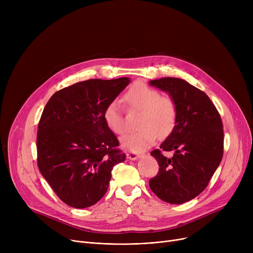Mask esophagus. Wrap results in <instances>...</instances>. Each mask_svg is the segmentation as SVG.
<instances>
[{"instance_id":"esophagus-1","label":"esophagus","mask_w":253,"mask_h":253,"mask_svg":"<svg viewBox=\"0 0 253 253\" xmlns=\"http://www.w3.org/2000/svg\"><path fill=\"white\" fill-rule=\"evenodd\" d=\"M139 157H140V155L135 152L127 153V159H129V160H136V159H138Z\"/></svg>"}]
</instances>
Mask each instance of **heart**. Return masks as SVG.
<instances>
[{
  "mask_svg": "<svg viewBox=\"0 0 253 253\" xmlns=\"http://www.w3.org/2000/svg\"><path fill=\"white\" fill-rule=\"evenodd\" d=\"M130 110H139V128L121 139L122 147L131 152H140L156 142L158 137H168L177 122L174 100L162 96L161 92L143 82H135L124 94ZM103 120L114 133L121 135L127 130L122 106L118 100L110 101L103 111Z\"/></svg>",
  "mask_w": 253,
  "mask_h": 253,
  "instance_id": "1",
  "label": "heart"
}]
</instances>
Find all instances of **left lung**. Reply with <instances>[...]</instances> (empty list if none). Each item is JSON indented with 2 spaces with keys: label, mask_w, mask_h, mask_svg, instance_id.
<instances>
[{
  "label": "left lung",
  "mask_w": 253,
  "mask_h": 253,
  "mask_svg": "<svg viewBox=\"0 0 253 253\" xmlns=\"http://www.w3.org/2000/svg\"><path fill=\"white\" fill-rule=\"evenodd\" d=\"M167 93L177 108V122L160 150L151 155L159 164L149 184L164 202L182 204L200 195L214 174L223 155V126L219 113L206 93L184 80L162 78L150 81ZM163 150L175 152L165 157Z\"/></svg>",
  "instance_id": "1"
}]
</instances>
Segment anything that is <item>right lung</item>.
<instances>
[{
	"instance_id": "add662e5",
	"label": "right lung",
	"mask_w": 253,
	"mask_h": 253,
	"mask_svg": "<svg viewBox=\"0 0 253 253\" xmlns=\"http://www.w3.org/2000/svg\"><path fill=\"white\" fill-rule=\"evenodd\" d=\"M129 82L87 80L55 92L45 106L38 126V167L71 207L97 203L108 191L114 166L125 161L103 111Z\"/></svg>"
}]
</instances>
